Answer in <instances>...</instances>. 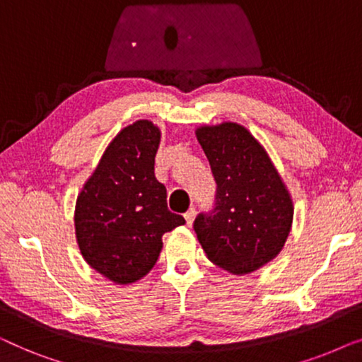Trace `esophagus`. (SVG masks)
<instances>
[{"label":"esophagus","mask_w":362,"mask_h":362,"mask_svg":"<svg viewBox=\"0 0 362 362\" xmlns=\"http://www.w3.org/2000/svg\"><path fill=\"white\" fill-rule=\"evenodd\" d=\"M194 216H196V211L194 209H189L185 214V219H186V226H191L192 221H194Z\"/></svg>","instance_id":"obj_1"}]
</instances>
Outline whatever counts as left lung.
Listing matches in <instances>:
<instances>
[{
    "label": "left lung",
    "mask_w": 362,
    "mask_h": 362,
    "mask_svg": "<svg viewBox=\"0 0 362 362\" xmlns=\"http://www.w3.org/2000/svg\"><path fill=\"white\" fill-rule=\"evenodd\" d=\"M216 181L214 206L199 212L194 232L212 264L250 274L270 262L288 237L293 204L260 143L237 123L196 132Z\"/></svg>",
    "instance_id": "obj_1"
}]
</instances>
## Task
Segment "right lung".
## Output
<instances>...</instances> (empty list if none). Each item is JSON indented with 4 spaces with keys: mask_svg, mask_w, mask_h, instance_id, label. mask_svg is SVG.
I'll use <instances>...</instances> for the list:
<instances>
[{
    "mask_svg": "<svg viewBox=\"0 0 362 362\" xmlns=\"http://www.w3.org/2000/svg\"><path fill=\"white\" fill-rule=\"evenodd\" d=\"M160 130L148 120L123 128L103 153L76 206V234L87 264L115 284L140 280L156 264L161 237L185 217L168 209L155 177Z\"/></svg>",
    "mask_w": 362,
    "mask_h": 362,
    "instance_id": "1",
    "label": "right lung"
}]
</instances>
